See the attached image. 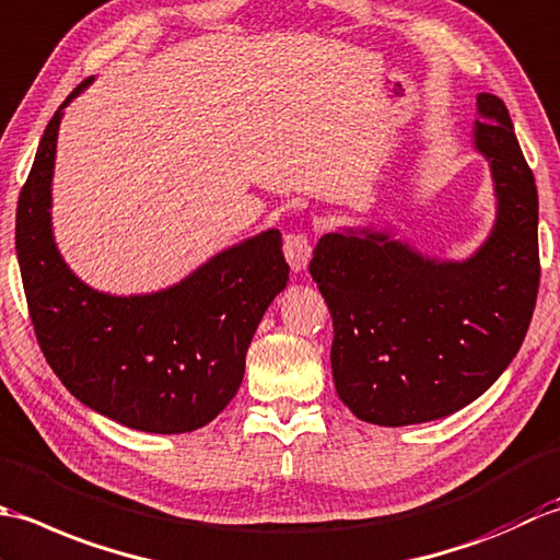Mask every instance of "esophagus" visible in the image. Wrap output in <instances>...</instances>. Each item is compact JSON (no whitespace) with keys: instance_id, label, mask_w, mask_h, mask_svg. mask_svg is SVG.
I'll use <instances>...</instances> for the list:
<instances>
[{"instance_id":"esophagus-1","label":"esophagus","mask_w":560,"mask_h":560,"mask_svg":"<svg viewBox=\"0 0 560 560\" xmlns=\"http://www.w3.org/2000/svg\"><path fill=\"white\" fill-rule=\"evenodd\" d=\"M284 258L294 272H302L312 258V238L306 232H292L284 236Z\"/></svg>"}]
</instances>
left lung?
I'll list each match as a JSON object with an SVG mask.
<instances>
[{
	"mask_svg": "<svg viewBox=\"0 0 560 560\" xmlns=\"http://www.w3.org/2000/svg\"><path fill=\"white\" fill-rule=\"evenodd\" d=\"M474 144L498 217L466 260H435L382 232L318 238L310 272L334 318L336 392L364 423H428L469 406L517 355L539 292V196L503 101L478 94Z\"/></svg>",
	"mask_w": 560,
	"mask_h": 560,
	"instance_id": "1",
	"label": "left lung"
}]
</instances>
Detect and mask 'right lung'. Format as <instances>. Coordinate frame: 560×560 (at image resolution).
Listing matches in <instances>:
<instances>
[{
  "label": "right lung",
  "mask_w": 560,
  "mask_h": 560,
  "mask_svg": "<svg viewBox=\"0 0 560 560\" xmlns=\"http://www.w3.org/2000/svg\"><path fill=\"white\" fill-rule=\"evenodd\" d=\"M45 128L16 208V256L38 346L74 398L142 432H192L222 413L244 380L246 350L290 280L282 236L268 230L222 250L162 292L113 296L67 268L50 224L62 108Z\"/></svg>",
  "instance_id": "add662e5"
}]
</instances>
